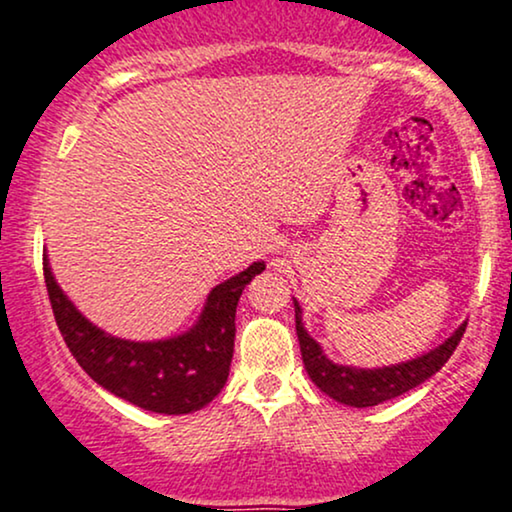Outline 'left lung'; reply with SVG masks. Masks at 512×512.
<instances>
[{
	"label": "left lung",
	"instance_id": "1",
	"mask_svg": "<svg viewBox=\"0 0 512 512\" xmlns=\"http://www.w3.org/2000/svg\"><path fill=\"white\" fill-rule=\"evenodd\" d=\"M294 318L308 377H311L315 387L325 391L330 399L346 403V406L353 408L377 406V403L396 399V396L406 394V391L418 387V384L425 380H430L434 372L444 368V363L449 361L451 353L456 351L460 337L465 334V327H468V323L460 325L444 344L432 349L430 353H425V356H418L413 358V361L399 365H387V368L365 370L332 363L330 358L325 356L320 344L315 342L311 334L306 332L304 323H301L299 301H294Z\"/></svg>",
	"mask_w": 512,
	"mask_h": 512
}]
</instances>
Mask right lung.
Instances as JSON below:
<instances>
[{
  "label": "right lung",
  "instance_id": "add662e5",
  "mask_svg": "<svg viewBox=\"0 0 512 512\" xmlns=\"http://www.w3.org/2000/svg\"><path fill=\"white\" fill-rule=\"evenodd\" d=\"M44 285L63 342L80 368L106 391L151 413L182 415L204 408L220 394L235 351V313L244 287L266 263L258 261L208 294L199 323L161 342H128L92 325L56 285L47 256Z\"/></svg>",
  "mask_w": 512,
  "mask_h": 512
}]
</instances>
